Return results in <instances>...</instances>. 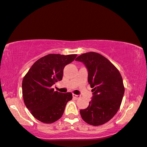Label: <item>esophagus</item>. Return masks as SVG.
<instances>
[{
  "label": "esophagus",
  "mask_w": 147,
  "mask_h": 147,
  "mask_svg": "<svg viewBox=\"0 0 147 147\" xmlns=\"http://www.w3.org/2000/svg\"><path fill=\"white\" fill-rule=\"evenodd\" d=\"M72 97H73L74 98L76 99H79V97H80L79 95H75V94H72Z\"/></svg>",
  "instance_id": "1"
}]
</instances>
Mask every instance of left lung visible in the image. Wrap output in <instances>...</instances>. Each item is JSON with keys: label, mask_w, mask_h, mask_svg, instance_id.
<instances>
[{"label": "left lung", "mask_w": 147, "mask_h": 147, "mask_svg": "<svg viewBox=\"0 0 147 147\" xmlns=\"http://www.w3.org/2000/svg\"><path fill=\"white\" fill-rule=\"evenodd\" d=\"M88 70V82L93 88V97L86 109H81V118L87 124L100 126L118 112L124 93L122 77L119 70L104 56L87 52L76 58Z\"/></svg>", "instance_id": "8db88e82"}]
</instances>
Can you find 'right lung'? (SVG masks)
<instances>
[{
    "instance_id": "1",
    "label": "right lung",
    "mask_w": 147,
    "mask_h": 147,
    "mask_svg": "<svg viewBox=\"0 0 147 147\" xmlns=\"http://www.w3.org/2000/svg\"><path fill=\"white\" fill-rule=\"evenodd\" d=\"M77 54H50L37 60L25 75L22 82L23 100L27 108L40 122L50 124L61 118L72 95L52 89L61 81L64 66L72 62Z\"/></svg>"
}]
</instances>
